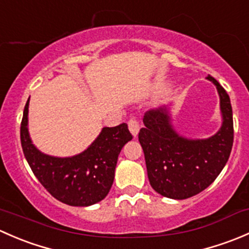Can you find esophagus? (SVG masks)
<instances>
[{"instance_id": "obj_1", "label": "esophagus", "mask_w": 249, "mask_h": 249, "mask_svg": "<svg viewBox=\"0 0 249 249\" xmlns=\"http://www.w3.org/2000/svg\"><path fill=\"white\" fill-rule=\"evenodd\" d=\"M127 125H129V130H130V132H131V134H132V136L136 137L137 135H139L140 129H141L139 120L135 119V118H132V119L129 120Z\"/></svg>"}]
</instances>
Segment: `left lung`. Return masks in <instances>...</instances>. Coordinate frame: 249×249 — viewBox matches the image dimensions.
<instances>
[{"mask_svg": "<svg viewBox=\"0 0 249 249\" xmlns=\"http://www.w3.org/2000/svg\"><path fill=\"white\" fill-rule=\"evenodd\" d=\"M217 88L222 126L208 139L183 137L173 129L166 106L145 112L139 141L144 153L148 178L153 189L165 197L183 200L199 194L214 182L230 157L233 142L232 108L224 88L207 76Z\"/></svg>", "mask_w": 249, "mask_h": 249, "instance_id": "1", "label": "left lung"}]
</instances>
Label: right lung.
I'll list each match as a JSON object with an SVG mask.
<instances>
[{"label": "right lung", "instance_id": "1", "mask_svg": "<svg viewBox=\"0 0 249 249\" xmlns=\"http://www.w3.org/2000/svg\"><path fill=\"white\" fill-rule=\"evenodd\" d=\"M29 101L20 126L22 152L41 184L59 201L87 207L107 196L114 180L118 155L132 140L125 123L104 127L96 140L73 157H52L37 149L29 134Z\"/></svg>", "mask_w": 249, "mask_h": 249}]
</instances>
